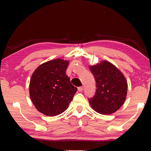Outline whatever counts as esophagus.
<instances>
[{
	"label": "esophagus",
	"instance_id": "34e87169",
	"mask_svg": "<svg viewBox=\"0 0 151 151\" xmlns=\"http://www.w3.org/2000/svg\"><path fill=\"white\" fill-rule=\"evenodd\" d=\"M83 89H84L83 86H79V87H78V90L79 92H82L83 91Z\"/></svg>",
	"mask_w": 151,
	"mask_h": 151
}]
</instances>
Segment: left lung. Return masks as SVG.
Here are the masks:
<instances>
[{"mask_svg":"<svg viewBox=\"0 0 151 151\" xmlns=\"http://www.w3.org/2000/svg\"><path fill=\"white\" fill-rule=\"evenodd\" d=\"M89 68L96 83V93L88 99L91 107L102 114L116 112L124 104L127 94V83L123 74L106 60Z\"/></svg>","mask_w":151,"mask_h":151,"instance_id":"8db88e82","label":"left lung"}]
</instances>
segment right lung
<instances>
[{
    "label": "right lung",
    "instance_id": "add662e5",
    "mask_svg": "<svg viewBox=\"0 0 151 151\" xmlns=\"http://www.w3.org/2000/svg\"><path fill=\"white\" fill-rule=\"evenodd\" d=\"M68 61L52 60L38 66L30 81L32 103L45 115H58L68 109L77 88L66 75Z\"/></svg>",
    "mask_w": 151,
    "mask_h": 151
}]
</instances>
